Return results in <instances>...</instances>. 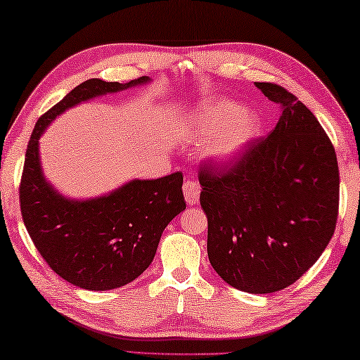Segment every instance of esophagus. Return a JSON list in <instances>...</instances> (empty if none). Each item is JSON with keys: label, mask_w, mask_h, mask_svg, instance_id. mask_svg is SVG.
Instances as JSON below:
<instances>
[{"label": "esophagus", "mask_w": 360, "mask_h": 360, "mask_svg": "<svg viewBox=\"0 0 360 360\" xmlns=\"http://www.w3.org/2000/svg\"><path fill=\"white\" fill-rule=\"evenodd\" d=\"M184 191V197L188 206H195L200 200V184L197 181H186L182 186Z\"/></svg>", "instance_id": "esophagus-1"}]
</instances>
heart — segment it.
<instances>
[{
  "mask_svg": "<svg viewBox=\"0 0 360 360\" xmlns=\"http://www.w3.org/2000/svg\"><path fill=\"white\" fill-rule=\"evenodd\" d=\"M192 124L198 135L209 139L206 154L217 163L236 159L258 132L257 115L230 101L202 103L192 116Z\"/></svg>",
  "mask_w": 360,
  "mask_h": 360,
  "instance_id": "heart-1",
  "label": "heart"
}]
</instances>
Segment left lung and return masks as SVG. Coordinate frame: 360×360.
<instances>
[{
    "instance_id": "1",
    "label": "left lung",
    "mask_w": 360,
    "mask_h": 360,
    "mask_svg": "<svg viewBox=\"0 0 360 360\" xmlns=\"http://www.w3.org/2000/svg\"><path fill=\"white\" fill-rule=\"evenodd\" d=\"M282 107L276 129L248 143L231 165L200 169L207 257L233 288L276 292L321 257L338 215V163L321 124L297 97L255 83Z\"/></svg>"
}]
</instances>
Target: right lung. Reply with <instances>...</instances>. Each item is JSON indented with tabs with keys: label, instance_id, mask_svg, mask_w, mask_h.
<instances>
[{
	"label": "right lung",
	"instance_id": "obj_1",
	"mask_svg": "<svg viewBox=\"0 0 360 360\" xmlns=\"http://www.w3.org/2000/svg\"><path fill=\"white\" fill-rule=\"evenodd\" d=\"M148 82L149 77L127 83L83 82L39 117L26 148L20 181L26 230L51 269L83 290L121 288L148 269L163 230L186 209L182 173L132 179L96 198H68L44 178L39 139L55 117L78 103Z\"/></svg>",
	"mask_w": 360,
	"mask_h": 360
}]
</instances>
